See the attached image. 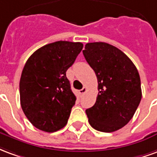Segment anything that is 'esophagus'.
I'll list each match as a JSON object with an SVG mask.
<instances>
[{
	"instance_id": "obj_1",
	"label": "esophagus",
	"mask_w": 157,
	"mask_h": 157,
	"mask_svg": "<svg viewBox=\"0 0 157 157\" xmlns=\"http://www.w3.org/2000/svg\"><path fill=\"white\" fill-rule=\"evenodd\" d=\"M86 91H87V89H86V87H85V86H84V87H83L82 90H80V94H81L82 96L84 95L86 92Z\"/></svg>"
}]
</instances>
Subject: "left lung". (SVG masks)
<instances>
[{
	"label": "left lung",
	"mask_w": 157,
	"mask_h": 157,
	"mask_svg": "<svg viewBox=\"0 0 157 157\" xmlns=\"http://www.w3.org/2000/svg\"><path fill=\"white\" fill-rule=\"evenodd\" d=\"M82 52L98 82L95 104L86 110L89 124L98 131H116L133 118L141 100L138 71L124 53L107 43H88Z\"/></svg>",
	"instance_id": "left-lung-1"
}]
</instances>
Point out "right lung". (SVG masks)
<instances>
[{"label": "right lung", "instance_id": "obj_1", "mask_svg": "<svg viewBox=\"0 0 157 157\" xmlns=\"http://www.w3.org/2000/svg\"><path fill=\"white\" fill-rule=\"evenodd\" d=\"M83 48L80 42L57 41L37 49L26 62L19 83L22 111L34 127L55 132L67 124L76 98L66 71Z\"/></svg>", "mask_w": 157, "mask_h": 157}]
</instances>
